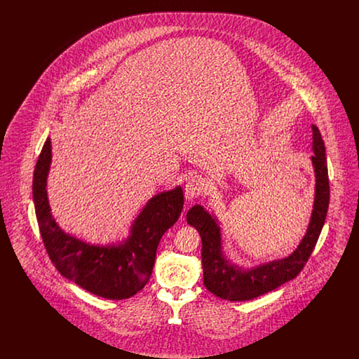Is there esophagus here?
Returning <instances> with one entry per match:
<instances>
[{
	"label": "esophagus",
	"mask_w": 359,
	"mask_h": 359,
	"mask_svg": "<svg viewBox=\"0 0 359 359\" xmlns=\"http://www.w3.org/2000/svg\"><path fill=\"white\" fill-rule=\"evenodd\" d=\"M205 189V180L201 176H194L191 179H188L184 188V195L187 201H194L195 198H198L199 195L203 194Z\"/></svg>",
	"instance_id": "esophagus-1"
}]
</instances>
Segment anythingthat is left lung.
Returning a JSON list of instances; mask_svg holds the SVG:
<instances>
[{
    "label": "left lung",
    "instance_id": "obj_1",
    "mask_svg": "<svg viewBox=\"0 0 359 359\" xmlns=\"http://www.w3.org/2000/svg\"><path fill=\"white\" fill-rule=\"evenodd\" d=\"M311 157L315 176V201L307 233L297 249L283 259L262 264L253 269H242L227 261L222 252L221 229L215 217L202 205H194L187 212V222L194 226L202 238V266L207 290L230 302H246L278 288L302 272L312 255L325 224L330 203V183L325 160V141L319 129L312 125Z\"/></svg>",
    "mask_w": 359,
    "mask_h": 359
}]
</instances>
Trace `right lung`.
<instances>
[{
  "label": "right lung",
  "instance_id": "obj_1",
  "mask_svg": "<svg viewBox=\"0 0 359 359\" xmlns=\"http://www.w3.org/2000/svg\"><path fill=\"white\" fill-rule=\"evenodd\" d=\"M51 154L48 137L34 167L32 192L40 234L53 266L100 297L122 300L135 296L151 278L160 239L182 214L183 189L176 187L154 195L135 219L125 242L90 245L66 234L52 217L46 189Z\"/></svg>",
  "mask_w": 359,
  "mask_h": 359
}]
</instances>
